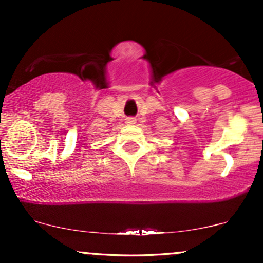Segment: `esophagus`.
Here are the masks:
<instances>
[{
    "instance_id": "obj_1",
    "label": "esophagus",
    "mask_w": 263,
    "mask_h": 263,
    "mask_svg": "<svg viewBox=\"0 0 263 263\" xmlns=\"http://www.w3.org/2000/svg\"><path fill=\"white\" fill-rule=\"evenodd\" d=\"M126 123H127V125H135L136 119L135 117H127V119H126Z\"/></svg>"
}]
</instances>
